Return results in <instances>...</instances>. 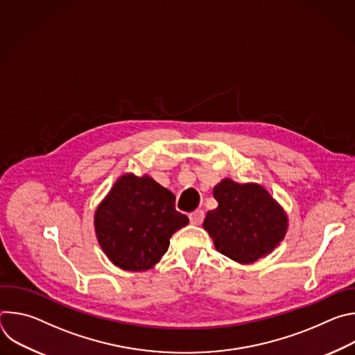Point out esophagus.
<instances>
[{
    "label": "esophagus",
    "mask_w": 355,
    "mask_h": 355,
    "mask_svg": "<svg viewBox=\"0 0 355 355\" xmlns=\"http://www.w3.org/2000/svg\"><path fill=\"white\" fill-rule=\"evenodd\" d=\"M204 218H205V214L200 209H196L195 212L189 214V220L192 225H200L202 222H204Z\"/></svg>",
    "instance_id": "1"
}]
</instances>
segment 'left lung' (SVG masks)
Segmentation results:
<instances>
[{
	"label": "left lung",
	"mask_w": 355,
	"mask_h": 355,
	"mask_svg": "<svg viewBox=\"0 0 355 355\" xmlns=\"http://www.w3.org/2000/svg\"><path fill=\"white\" fill-rule=\"evenodd\" d=\"M218 208L209 211L204 229L215 248L239 264H251L272 252L288 230L279 202L257 182L223 178L214 187Z\"/></svg>",
	"instance_id": "1"
}]
</instances>
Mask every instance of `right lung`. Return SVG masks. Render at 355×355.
<instances>
[{
  "label": "right lung",
  "mask_w": 355,
  "mask_h": 355,
  "mask_svg": "<svg viewBox=\"0 0 355 355\" xmlns=\"http://www.w3.org/2000/svg\"><path fill=\"white\" fill-rule=\"evenodd\" d=\"M175 195L150 175L122 174L94 214V230L108 260L126 271L153 268L171 236L189 219L177 212Z\"/></svg>",
  "instance_id": "obj_1"
}]
</instances>
